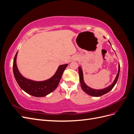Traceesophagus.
Returning <instances> with one entry per match:
<instances>
[{
  "mask_svg": "<svg viewBox=\"0 0 134 134\" xmlns=\"http://www.w3.org/2000/svg\"><path fill=\"white\" fill-rule=\"evenodd\" d=\"M76 59H74V60H76Z\"/></svg>",
  "mask_w": 134,
  "mask_h": 134,
  "instance_id": "obj_1",
  "label": "esophagus"
}]
</instances>
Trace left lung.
I'll use <instances>...</instances> for the list:
<instances>
[{"label":"left lung","mask_w":134,"mask_h":134,"mask_svg":"<svg viewBox=\"0 0 134 134\" xmlns=\"http://www.w3.org/2000/svg\"><path fill=\"white\" fill-rule=\"evenodd\" d=\"M104 38H106L104 37ZM109 43L111 44L110 42L108 41ZM120 64L119 63V70H118V72L116 75V78L113 81V83L109 85V86L105 88L104 89H102V90H95V89H93L89 86H88L85 83L84 81V77H83V72L82 69L81 68V66H79V78H80V83L81 85V87H82V89L83 91L86 92L87 94L93 96V97H100L102 95H104L105 94H106L108 92H109L110 91L112 90V88L114 87L115 86V84H116L117 80H118L119 74H120Z\"/></svg>","instance_id":"obj_1"}]
</instances>
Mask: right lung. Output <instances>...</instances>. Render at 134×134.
<instances>
[{"instance_id":"add662e5","label":"right lung","mask_w":134,"mask_h":134,"mask_svg":"<svg viewBox=\"0 0 134 134\" xmlns=\"http://www.w3.org/2000/svg\"><path fill=\"white\" fill-rule=\"evenodd\" d=\"M17 53L18 52L13 60V74L18 84L22 90L34 97H42L50 94L57 88L63 72L68 65V64L60 65L55 74L50 78L43 81H35L27 79L20 73L16 63Z\"/></svg>"}]
</instances>
